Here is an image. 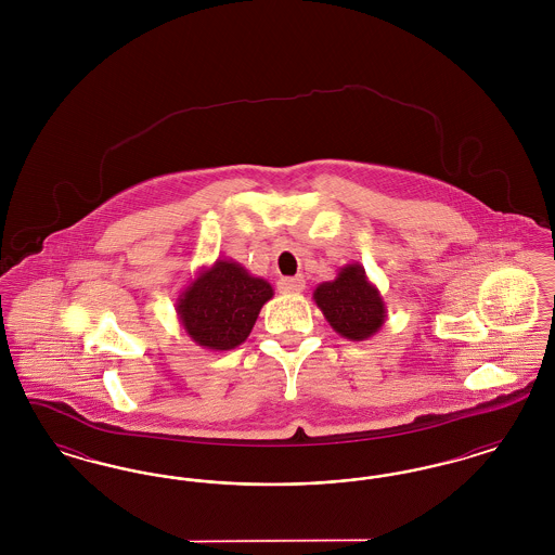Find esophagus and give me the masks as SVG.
Returning a JSON list of instances; mask_svg holds the SVG:
<instances>
[{
	"mask_svg": "<svg viewBox=\"0 0 555 555\" xmlns=\"http://www.w3.org/2000/svg\"><path fill=\"white\" fill-rule=\"evenodd\" d=\"M306 289L304 276H285L279 281V291L281 293H301Z\"/></svg>",
	"mask_w": 555,
	"mask_h": 555,
	"instance_id": "34e87169",
	"label": "esophagus"
}]
</instances>
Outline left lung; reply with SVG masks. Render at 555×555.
Returning a JSON list of instances; mask_svg holds the SVG:
<instances>
[{
  "mask_svg": "<svg viewBox=\"0 0 555 555\" xmlns=\"http://www.w3.org/2000/svg\"><path fill=\"white\" fill-rule=\"evenodd\" d=\"M312 297L331 328L349 341H366L387 320L385 299L360 262L339 268L337 276L320 283Z\"/></svg>",
  "mask_w": 555,
  "mask_h": 555,
  "instance_id": "8db88e82",
  "label": "left lung"
}]
</instances>
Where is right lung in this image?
<instances>
[{
  "mask_svg": "<svg viewBox=\"0 0 555 555\" xmlns=\"http://www.w3.org/2000/svg\"><path fill=\"white\" fill-rule=\"evenodd\" d=\"M272 285L249 274L231 258L204 266L177 297V317L193 344L229 351L243 344L268 299Z\"/></svg>",
  "mask_w": 555,
  "mask_h": 555,
  "instance_id": "right-lung-1",
  "label": "right lung"
}]
</instances>
